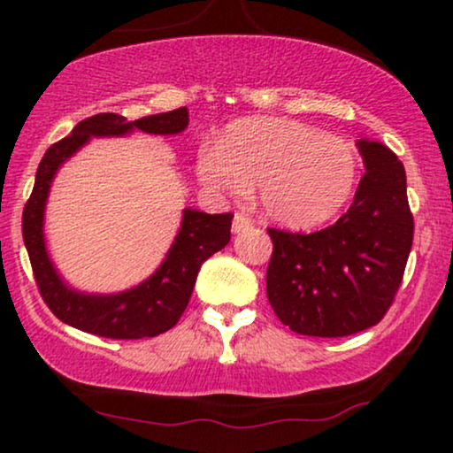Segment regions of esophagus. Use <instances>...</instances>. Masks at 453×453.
I'll list each match as a JSON object with an SVG mask.
<instances>
[{"label":"esophagus","mask_w":453,"mask_h":453,"mask_svg":"<svg viewBox=\"0 0 453 453\" xmlns=\"http://www.w3.org/2000/svg\"><path fill=\"white\" fill-rule=\"evenodd\" d=\"M251 225H253L251 219H247V216H243V214H234L233 233H243V231H247V228H251Z\"/></svg>","instance_id":"34e87169"}]
</instances>
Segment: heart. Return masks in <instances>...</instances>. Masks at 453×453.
I'll list each match as a JSON object with an SVG mask.
<instances>
[{"label":"heart","instance_id":"b5f03b06","mask_svg":"<svg viewBox=\"0 0 453 453\" xmlns=\"http://www.w3.org/2000/svg\"><path fill=\"white\" fill-rule=\"evenodd\" d=\"M200 181L216 194L243 197L257 183L262 212L276 225L311 228L336 216L358 177L352 146L284 117L228 123L219 144L197 150Z\"/></svg>","mask_w":453,"mask_h":453}]
</instances>
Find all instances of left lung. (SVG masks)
<instances>
[{
    "mask_svg": "<svg viewBox=\"0 0 453 453\" xmlns=\"http://www.w3.org/2000/svg\"><path fill=\"white\" fill-rule=\"evenodd\" d=\"M357 146L365 175L336 225L309 234L268 228L274 243L268 301L278 319L303 336L340 338L380 324L411 256L404 165L381 142Z\"/></svg>",
    "mask_w": 453,
    "mask_h": 453,
    "instance_id": "1",
    "label": "left lung"
}]
</instances>
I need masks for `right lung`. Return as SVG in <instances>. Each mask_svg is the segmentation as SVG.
Returning <instances> with one entry per match:
<instances>
[{"label": "right lung", "instance_id": "obj_1", "mask_svg": "<svg viewBox=\"0 0 453 453\" xmlns=\"http://www.w3.org/2000/svg\"><path fill=\"white\" fill-rule=\"evenodd\" d=\"M188 123L189 113L185 107L135 121H127L117 113H98L80 121L67 138L45 152L36 169L33 194L24 206L22 234L42 301L64 324L115 340L158 336L171 330L181 318L202 264L231 241V212L206 214L185 208L175 241L154 274L113 295L82 293L70 287L49 257L45 208L53 179L67 158L88 144L90 138H121L135 129L154 135H175L181 134Z\"/></svg>", "mask_w": 453, "mask_h": 453}]
</instances>
